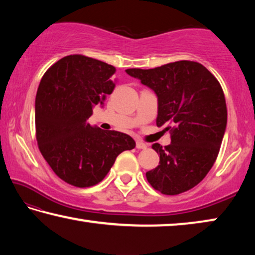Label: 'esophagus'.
<instances>
[{
	"label": "esophagus",
	"instance_id": "1",
	"mask_svg": "<svg viewBox=\"0 0 255 255\" xmlns=\"http://www.w3.org/2000/svg\"><path fill=\"white\" fill-rule=\"evenodd\" d=\"M136 147H137L138 149H146V148H147V145H146L145 143H143V141L137 140V141H136Z\"/></svg>",
	"mask_w": 255,
	"mask_h": 255
}]
</instances>
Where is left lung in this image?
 I'll list each match as a JSON object with an SVG mask.
<instances>
[{"label":"left lung","instance_id":"obj_1","mask_svg":"<svg viewBox=\"0 0 255 255\" xmlns=\"http://www.w3.org/2000/svg\"><path fill=\"white\" fill-rule=\"evenodd\" d=\"M157 97L158 127L171 128V144H154L159 164L146 172L154 189L179 195L202 181L213 167L227 124V109L219 82L205 66L179 60L161 67L129 68Z\"/></svg>","mask_w":255,"mask_h":255}]
</instances>
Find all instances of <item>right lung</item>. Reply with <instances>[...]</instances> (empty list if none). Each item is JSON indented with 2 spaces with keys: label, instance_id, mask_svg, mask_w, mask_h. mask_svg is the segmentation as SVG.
<instances>
[{
  "label": "right lung",
  "instance_id": "right-lung-1",
  "mask_svg": "<svg viewBox=\"0 0 255 255\" xmlns=\"http://www.w3.org/2000/svg\"><path fill=\"white\" fill-rule=\"evenodd\" d=\"M116 68L101 60L70 55L55 63L36 97V136L56 175L80 188L100 182L124 150L135 148L127 133L105 131L88 119L115 90Z\"/></svg>",
  "mask_w": 255,
  "mask_h": 255
}]
</instances>
